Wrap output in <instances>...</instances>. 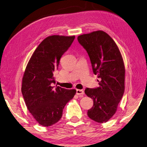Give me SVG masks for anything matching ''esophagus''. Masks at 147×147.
Masks as SVG:
<instances>
[{"label": "esophagus", "mask_w": 147, "mask_h": 147, "mask_svg": "<svg viewBox=\"0 0 147 147\" xmlns=\"http://www.w3.org/2000/svg\"><path fill=\"white\" fill-rule=\"evenodd\" d=\"M84 94V92L82 89H77L76 90V94L78 96H82Z\"/></svg>", "instance_id": "1"}]
</instances>
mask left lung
<instances>
[{"instance_id":"left-lung-1","label":"left lung","mask_w":147,"mask_h":147,"mask_svg":"<svg viewBox=\"0 0 147 147\" xmlns=\"http://www.w3.org/2000/svg\"><path fill=\"white\" fill-rule=\"evenodd\" d=\"M78 40L88 53L94 74L100 79L99 87L84 91L94 102L88 115L98 123L106 122L115 114L125 91L122 55L115 41L103 31L81 35Z\"/></svg>"}]
</instances>
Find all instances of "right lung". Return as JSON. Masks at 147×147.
Returning a JSON list of instances; mask_svg holds the SVG:
<instances>
[{"label": "right lung", "instance_id": "obj_1", "mask_svg": "<svg viewBox=\"0 0 147 147\" xmlns=\"http://www.w3.org/2000/svg\"><path fill=\"white\" fill-rule=\"evenodd\" d=\"M74 36L52 35L36 48L26 67L22 93L29 112L41 125L49 127L61 118L66 104L73 98L75 89L56 86L55 72L60 58L68 50Z\"/></svg>", "mask_w": 147, "mask_h": 147}]
</instances>
